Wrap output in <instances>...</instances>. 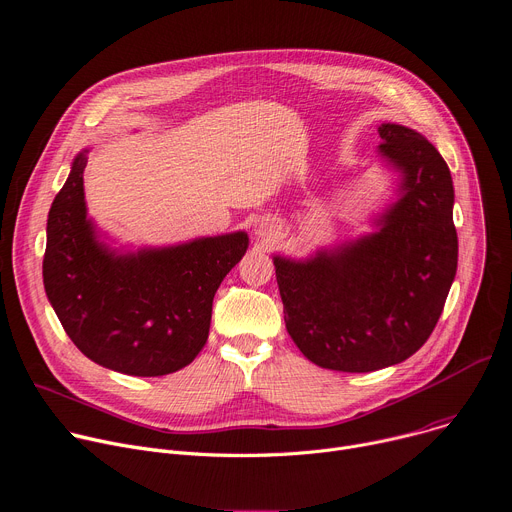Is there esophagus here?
<instances>
[{
	"label": "esophagus",
	"mask_w": 512,
	"mask_h": 512,
	"mask_svg": "<svg viewBox=\"0 0 512 512\" xmlns=\"http://www.w3.org/2000/svg\"><path fill=\"white\" fill-rule=\"evenodd\" d=\"M257 234H261V236H265V234H271V228H267V226H259Z\"/></svg>",
	"instance_id": "obj_1"
}]
</instances>
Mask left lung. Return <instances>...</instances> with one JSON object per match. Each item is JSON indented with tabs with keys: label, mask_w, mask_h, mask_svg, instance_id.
I'll return each instance as SVG.
<instances>
[{
	"label": "left lung",
	"mask_w": 512,
	"mask_h": 512,
	"mask_svg": "<svg viewBox=\"0 0 512 512\" xmlns=\"http://www.w3.org/2000/svg\"><path fill=\"white\" fill-rule=\"evenodd\" d=\"M381 152L403 173V197L377 234L309 261L274 257L284 321L321 368L370 372L416 354L434 331L457 271L453 179L410 127H379Z\"/></svg>",
	"instance_id": "1"
}]
</instances>
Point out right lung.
Returning a JSON list of instances; mask_svg holds the SVG:
<instances>
[{
	"instance_id": "1",
	"label": "right lung",
	"mask_w": 512,
	"mask_h": 512,
	"mask_svg": "<svg viewBox=\"0 0 512 512\" xmlns=\"http://www.w3.org/2000/svg\"><path fill=\"white\" fill-rule=\"evenodd\" d=\"M86 154L55 195L47 220L43 282L65 333L92 362L162 377L206 346L212 302L249 238L234 232L138 255L98 245L84 203Z\"/></svg>"
}]
</instances>
